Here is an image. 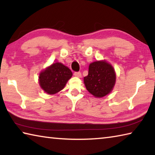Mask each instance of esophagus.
I'll use <instances>...</instances> for the list:
<instances>
[{
  "label": "esophagus",
  "mask_w": 155,
  "mask_h": 155,
  "mask_svg": "<svg viewBox=\"0 0 155 155\" xmlns=\"http://www.w3.org/2000/svg\"><path fill=\"white\" fill-rule=\"evenodd\" d=\"M74 75L75 76V77H81V72H75L74 73Z\"/></svg>",
  "instance_id": "1"
}]
</instances>
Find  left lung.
<instances>
[{
  "instance_id": "obj_1",
  "label": "left lung",
  "mask_w": 155,
  "mask_h": 155,
  "mask_svg": "<svg viewBox=\"0 0 155 155\" xmlns=\"http://www.w3.org/2000/svg\"><path fill=\"white\" fill-rule=\"evenodd\" d=\"M115 83V70L105 61H97L90 64L88 75L84 77L86 89L90 94L98 98L111 92Z\"/></svg>"
}]
</instances>
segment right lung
<instances>
[{"label":"right lung","mask_w":155,"mask_h":155,"mask_svg":"<svg viewBox=\"0 0 155 155\" xmlns=\"http://www.w3.org/2000/svg\"><path fill=\"white\" fill-rule=\"evenodd\" d=\"M72 72L61 63H55L41 72L39 77L41 87L48 94H54L64 88Z\"/></svg>","instance_id":"add662e5"}]
</instances>
